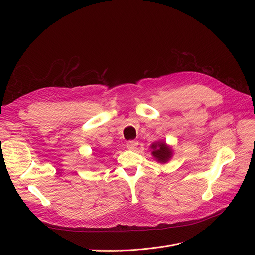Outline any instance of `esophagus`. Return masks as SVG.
Returning <instances> with one entry per match:
<instances>
[{"mask_svg": "<svg viewBox=\"0 0 255 255\" xmlns=\"http://www.w3.org/2000/svg\"><path fill=\"white\" fill-rule=\"evenodd\" d=\"M137 144H138V142L135 141V140H129L126 143V146H127L129 150H134L136 146H137Z\"/></svg>", "mask_w": 255, "mask_h": 255, "instance_id": "obj_1", "label": "esophagus"}]
</instances>
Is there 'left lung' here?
Instances as JSON below:
<instances>
[{
	"label": "left lung",
	"mask_w": 255,
	"mask_h": 255,
	"mask_svg": "<svg viewBox=\"0 0 255 255\" xmlns=\"http://www.w3.org/2000/svg\"><path fill=\"white\" fill-rule=\"evenodd\" d=\"M152 149L154 150L152 152L153 156L160 162H166L167 160L171 157V150L167 148V145L164 142L158 143V144H152Z\"/></svg>",
	"instance_id": "obj_1"
}]
</instances>
